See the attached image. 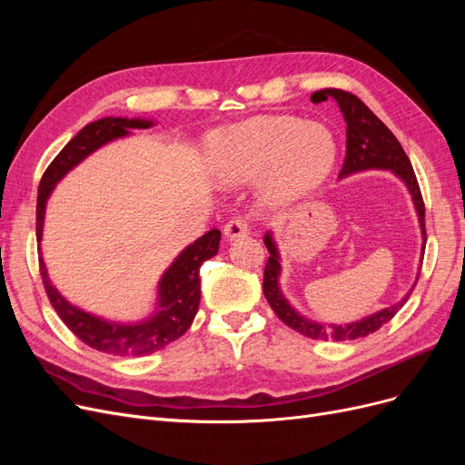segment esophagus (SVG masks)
Segmentation results:
<instances>
[{"label": "esophagus", "mask_w": 465, "mask_h": 465, "mask_svg": "<svg viewBox=\"0 0 465 465\" xmlns=\"http://www.w3.org/2000/svg\"><path fill=\"white\" fill-rule=\"evenodd\" d=\"M223 234H224V238H229V241H232V238H238V236H246L248 234L246 219H242V217L231 219L227 224H224Z\"/></svg>", "instance_id": "34e87169"}]
</instances>
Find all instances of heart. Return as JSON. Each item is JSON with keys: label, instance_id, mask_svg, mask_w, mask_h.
I'll return each instance as SVG.
<instances>
[{"label": "heart", "instance_id": "heart-1", "mask_svg": "<svg viewBox=\"0 0 465 465\" xmlns=\"http://www.w3.org/2000/svg\"><path fill=\"white\" fill-rule=\"evenodd\" d=\"M211 171L223 182L263 173V192L275 203L304 198L322 184L335 161V142L320 124L292 116H254L207 139Z\"/></svg>", "mask_w": 465, "mask_h": 465}]
</instances>
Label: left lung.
<instances>
[{
  "label": "left lung",
  "mask_w": 465,
  "mask_h": 465,
  "mask_svg": "<svg viewBox=\"0 0 465 465\" xmlns=\"http://www.w3.org/2000/svg\"><path fill=\"white\" fill-rule=\"evenodd\" d=\"M335 101L340 106L341 114L347 124V151H345V161L341 166L340 178H345L349 174H355L361 171H369V168H384V171H391L396 176H400L407 190L411 193V200L415 203L420 232H423V252H425V203L423 195H420V188L417 176L413 173V166L407 159V154L401 147V143L396 139L384 122L380 120L374 112L364 104L359 96L351 94L341 89H322L312 94V103L322 101ZM263 242L270 252V258H267L265 270H263V294L267 302L273 308V312L279 316V320L287 323L289 328L299 331L306 337H312V340H335V341H351L359 340V337H367L369 333H374L390 322L393 316L398 314L400 308L410 299L413 289L405 294V297L396 302L393 306L384 308V311L374 312L372 316L362 318L359 322L345 323V326H323V323L312 322L304 316H301L294 308L287 302L283 292L279 289V275H281V263H279V250L273 242L272 232H265Z\"/></svg>",
  "instance_id": "8db88e82"
}]
</instances>
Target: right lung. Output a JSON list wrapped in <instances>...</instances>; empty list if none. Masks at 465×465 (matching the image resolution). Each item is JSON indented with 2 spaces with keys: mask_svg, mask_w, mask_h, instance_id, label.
Here are the masks:
<instances>
[{
  "mask_svg": "<svg viewBox=\"0 0 465 465\" xmlns=\"http://www.w3.org/2000/svg\"><path fill=\"white\" fill-rule=\"evenodd\" d=\"M153 125L151 120L128 118H101L87 124L72 142L55 157L46 173L42 174L36 200V238L42 241L46 202L54 186L77 166L83 159L104 143L128 135L130 130H145ZM221 232L217 229L205 232L198 241L180 252V256L163 273L159 281V308L153 316L137 323L108 322L81 308L69 304L50 283L45 260L40 258V275L48 299L62 322L79 340L103 353L122 357H143L176 341L192 326L200 306V267L205 260L213 258L219 250ZM40 250V248H38Z\"/></svg>",
  "mask_w": 465,
  "mask_h": 465,
  "instance_id": "right-lung-1",
  "label": "right lung"
}]
</instances>
